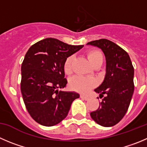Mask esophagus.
Instances as JSON below:
<instances>
[{
	"mask_svg": "<svg viewBox=\"0 0 147 147\" xmlns=\"http://www.w3.org/2000/svg\"><path fill=\"white\" fill-rule=\"evenodd\" d=\"M80 98H83V99L86 100V101H88L89 99V97L87 96H85V95H80Z\"/></svg>",
	"mask_w": 147,
	"mask_h": 147,
	"instance_id": "esophagus-1",
	"label": "esophagus"
}]
</instances>
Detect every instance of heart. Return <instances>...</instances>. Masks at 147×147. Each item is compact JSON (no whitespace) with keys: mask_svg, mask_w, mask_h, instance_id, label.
I'll use <instances>...</instances> for the list:
<instances>
[{"mask_svg":"<svg viewBox=\"0 0 147 147\" xmlns=\"http://www.w3.org/2000/svg\"><path fill=\"white\" fill-rule=\"evenodd\" d=\"M88 58L93 66L96 63L103 61V55L99 51H90L88 53ZM73 57H69L64 61V69L67 74L72 72V63ZM96 83L92 78L83 76L72 77L69 80V86L72 90L80 93H86L95 86Z\"/></svg>","mask_w":147,"mask_h":147,"instance_id":"obj_1","label":"heart"}]
</instances>
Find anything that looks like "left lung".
Wrapping results in <instances>:
<instances>
[{
  "label": "left lung",
  "mask_w": 147,
  "mask_h": 147,
  "mask_svg": "<svg viewBox=\"0 0 147 147\" xmlns=\"http://www.w3.org/2000/svg\"><path fill=\"white\" fill-rule=\"evenodd\" d=\"M101 49L106 58V75L95 92L103 98L97 110L90 117L98 125L111 127L125 115L134 91V69L129 55L122 48L107 39L88 42Z\"/></svg>",
  "instance_id": "obj_1"
}]
</instances>
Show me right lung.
Here are the masks:
<instances>
[{"label":"right lung","mask_w":147,"mask_h":147,"mask_svg":"<svg viewBox=\"0 0 147 147\" xmlns=\"http://www.w3.org/2000/svg\"><path fill=\"white\" fill-rule=\"evenodd\" d=\"M83 47L49 38L27 51L21 67V92L29 114L39 124L49 127L59 123L80 97L75 91L59 89L67 83L64 61Z\"/></svg>","instance_id":"1"}]
</instances>
